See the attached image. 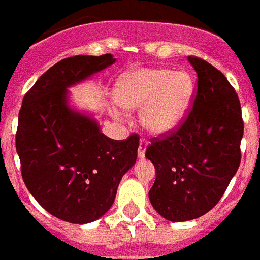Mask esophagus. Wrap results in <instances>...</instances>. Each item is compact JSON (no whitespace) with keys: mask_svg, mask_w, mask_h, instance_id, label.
<instances>
[{"mask_svg":"<svg viewBox=\"0 0 260 260\" xmlns=\"http://www.w3.org/2000/svg\"><path fill=\"white\" fill-rule=\"evenodd\" d=\"M148 147V140L145 137H140V143H139V151H137V155L140 159H143L145 156V149Z\"/></svg>","mask_w":260,"mask_h":260,"instance_id":"esophagus-1","label":"esophagus"}]
</instances>
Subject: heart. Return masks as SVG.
I'll list each match as a JSON object with an SVG mask.
<instances>
[{
  "mask_svg": "<svg viewBox=\"0 0 260 260\" xmlns=\"http://www.w3.org/2000/svg\"><path fill=\"white\" fill-rule=\"evenodd\" d=\"M195 84L188 72L141 68L121 76L116 84V101L126 109L144 107L141 121L152 134L174 131L191 107Z\"/></svg>",
  "mask_w": 260,
  "mask_h": 260,
  "instance_id": "b5f03b06",
  "label": "heart"
}]
</instances>
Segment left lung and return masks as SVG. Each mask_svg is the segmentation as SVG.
<instances>
[{
  "mask_svg": "<svg viewBox=\"0 0 260 260\" xmlns=\"http://www.w3.org/2000/svg\"><path fill=\"white\" fill-rule=\"evenodd\" d=\"M198 75L192 108L174 131L152 137L149 200L163 218L185 221L212 210L239 168L244 124L239 97L219 69L188 56Z\"/></svg>",
  "mask_w": 260,
  "mask_h": 260,
  "instance_id": "left-lung-1",
  "label": "left lung"
}]
</instances>
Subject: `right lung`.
Masks as SVG:
<instances>
[{"instance_id": "obj_1", "label": "right lung", "mask_w": 260, "mask_h": 260, "mask_svg": "<svg viewBox=\"0 0 260 260\" xmlns=\"http://www.w3.org/2000/svg\"><path fill=\"white\" fill-rule=\"evenodd\" d=\"M115 61L111 54L58 61L27 90L18 113L16 149L26 188L49 214L75 224L103 216L136 163L139 135L109 139L67 100L68 86Z\"/></svg>"}]
</instances>
